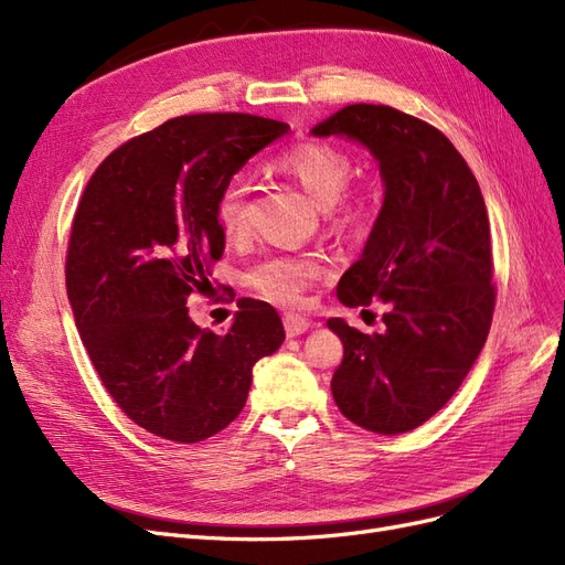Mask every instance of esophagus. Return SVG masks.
Masks as SVG:
<instances>
[{
    "label": "esophagus",
    "mask_w": 565,
    "mask_h": 565,
    "mask_svg": "<svg viewBox=\"0 0 565 565\" xmlns=\"http://www.w3.org/2000/svg\"><path fill=\"white\" fill-rule=\"evenodd\" d=\"M282 322H285L287 337H299V334H303V332H309V328H311L309 320L301 318V316H295V313H287V316L282 318Z\"/></svg>",
    "instance_id": "1"
}]
</instances>
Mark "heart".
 I'll list each match as a JSON object with an SVG mask.
<instances>
[{"mask_svg": "<svg viewBox=\"0 0 565 565\" xmlns=\"http://www.w3.org/2000/svg\"><path fill=\"white\" fill-rule=\"evenodd\" d=\"M282 174L292 177L318 207H332L347 191L351 179V160L339 148L320 141H309L287 148L276 158ZM363 216L361 204H344L339 214L341 224H355ZM247 218V181L235 177L226 183L216 202V221L226 235H237ZM324 273L320 259L313 256H273L249 273V282L264 297L278 303H297L306 285Z\"/></svg>", "mask_w": 565, "mask_h": 565, "instance_id": "1", "label": "heart"}]
</instances>
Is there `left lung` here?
I'll list each match as a JSON object with an SVG mask.
<instances>
[{
  "mask_svg": "<svg viewBox=\"0 0 565 565\" xmlns=\"http://www.w3.org/2000/svg\"><path fill=\"white\" fill-rule=\"evenodd\" d=\"M311 134L361 143L384 183L367 243L337 285L344 306L386 303L384 330L328 320L344 344L332 396L363 429L407 434L455 396L488 339L494 287L481 188L446 134L396 108L347 106Z\"/></svg>",
  "mask_w": 565,
  "mask_h": 565,
  "instance_id": "obj_1",
  "label": "left lung"
}]
</instances>
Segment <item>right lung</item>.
I'll return each instance as SVG.
<instances>
[{
  "label": "right lung",
  "mask_w": 565,
  "mask_h": 565,
  "mask_svg": "<svg viewBox=\"0 0 565 565\" xmlns=\"http://www.w3.org/2000/svg\"><path fill=\"white\" fill-rule=\"evenodd\" d=\"M287 129L243 113L174 117L110 152L84 188L67 301L113 401L160 438L198 443L226 429L254 363L285 341L266 301L243 299L221 334L200 330L185 303L224 254L221 191Z\"/></svg>",
  "instance_id": "obj_1"
}]
</instances>
